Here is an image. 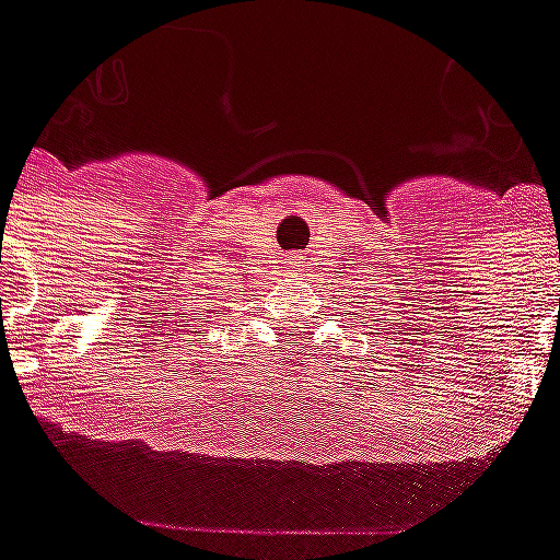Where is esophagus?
<instances>
[{
  "label": "esophagus",
  "mask_w": 560,
  "mask_h": 560,
  "mask_svg": "<svg viewBox=\"0 0 560 560\" xmlns=\"http://www.w3.org/2000/svg\"><path fill=\"white\" fill-rule=\"evenodd\" d=\"M291 266H294V262H291Z\"/></svg>",
  "instance_id": "obj_1"
}]
</instances>
